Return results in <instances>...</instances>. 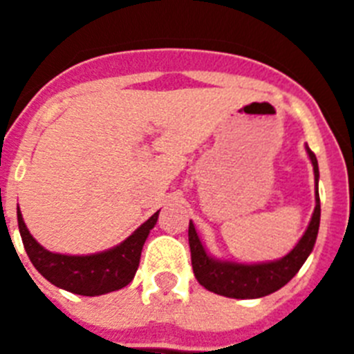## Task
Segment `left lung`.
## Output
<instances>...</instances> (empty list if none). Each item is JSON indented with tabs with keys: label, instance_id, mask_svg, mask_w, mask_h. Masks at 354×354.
<instances>
[{
	"label": "left lung",
	"instance_id": "obj_1",
	"mask_svg": "<svg viewBox=\"0 0 354 354\" xmlns=\"http://www.w3.org/2000/svg\"><path fill=\"white\" fill-rule=\"evenodd\" d=\"M306 154L310 158L315 177V209L306 227L305 234L298 241L286 257L270 262H255V264H243V262L220 261L209 255L205 246L202 245L193 221H189V248H192V266L195 278L200 286L220 296L236 299H255L268 296L274 290L282 289L287 282L299 271L308 255L312 253L317 239L319 221H321V202H319V167L315 154L305 145Z\"/></svg>",
	"mask_w": 354,
	"mask_h": 354
}]
</instances>
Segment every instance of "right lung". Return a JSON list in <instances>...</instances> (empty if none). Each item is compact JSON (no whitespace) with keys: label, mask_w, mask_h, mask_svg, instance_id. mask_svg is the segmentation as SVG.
I'll return each instance as SVG.
<instances>
[{"label":"right lung","mask_w":354,"mask_h":354,"mask_svg":"<svg viewBox=\"0 0 354 354\" xmlns=\"http://www.w3.org/2000/svg\"><path fill=\"white\" fill-rule=\"evenodd\" d=\"M158 216L159 211L113 248L90 255H64L49 252L37 243L17 207L19 232L31 264L53 286L81 296H101L131 283L138 270L143 245L158 223Z\"/></svg>","instance_id":"add662e5"}]
</instances>
